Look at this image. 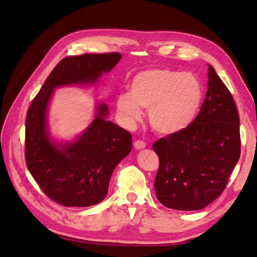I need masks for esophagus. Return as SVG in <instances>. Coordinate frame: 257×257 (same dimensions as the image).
Here are the masks:
<instances>
[{
	"label": "esophagus",
	"instance_id": "esophagus-1",
	"mask_svg": "<svg viewBox=\"0 0 257 257\" xmlns=\"http://www.w3.org/2000/svg\"><path fill=\"white\" fill-rule=\"evenodd\" d=\"M134 147L136 150H143V149H145V147H146V144L143 141H136L134 143Z\"/></svg>",
	"mask_w": 257,
	"mask_h": 257
}]
</instances>
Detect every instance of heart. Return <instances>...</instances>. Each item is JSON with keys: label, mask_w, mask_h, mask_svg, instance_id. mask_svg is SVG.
Returning a JSON list of instances; mask_svg holds the SVG:
<instances>
[{"label": "heart", "mask_w": 257, "mask_h": 257, "mask_svg": "<svg viewBox=\"0 0 257 257\" xmlns=\"http://www.w3.org/2000/svg\"><path fill=\"white\" fill-rule=\"evenodd\" d=\"M202 102V85L193 73L152 68L132 78L128 94L116 98V111L132 127L142 118L141 107L149 108V122L154 132L170 136L193 123Z\"/></svg>", "instance_id": "1"}]
</instances>
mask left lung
<instances>
[{"instance_id":"obj_1","label":"left lung","mask_w":257,"mask_h":257,"mask_svg":"<svg viewBox=\"0 0 257 257\" xmlns=\"http://www.w3.org/2000/svg\"><path fill=\"white\" fill-rule=\"evenodd\" d=\"M155 195L165 207L201 210L222 194L240 156L239 115L223 81L208 64L206 97L188 128L155 142Z\"/></svg>"}]
</instances>
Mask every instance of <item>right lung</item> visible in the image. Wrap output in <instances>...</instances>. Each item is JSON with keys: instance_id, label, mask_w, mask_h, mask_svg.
<instances>
[{"instance_id": "add662e5", "label": "right lung", "mask_w": 257, "mask_h": 257, "mask_svg": "<svg viewBox=\"0 0 257 257\" xmlns=\"http://www.w3.org/2000/svg\"><path fill=\"white\" fill-rule=\"evenodd\" d=\"M121 59L120 53L82 54L61 60L29 106L26 119V164L35 181L54 202L86 207L105 198L112 172L129 155V132L107 121L108 107L96 104L90 124L71 142L52 138L47 111L54 89L95 85Z\"/></svg>"}]
</instances>
